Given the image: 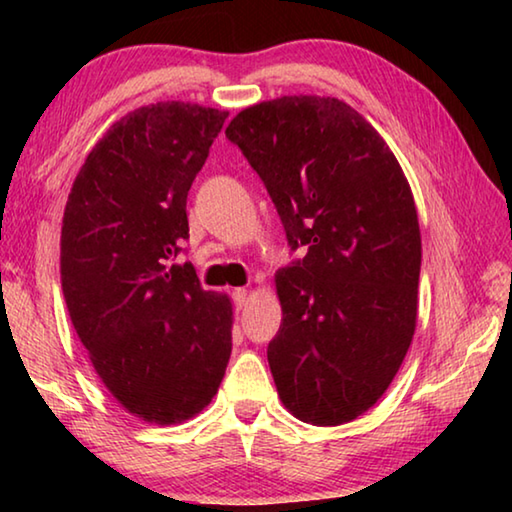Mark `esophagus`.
<instances>
[{"instance_id": "obj_1", "label": "esophagus", "mask_w": 512, "mask_h": 512, "mask_svg": "<svg viewBox=\"0 0 512 512\" xmlns=\"http://www.w3.org/2000/svg\"><path fill=\"white\" fill-rule=\"evenodd\" d=\"M246 298H248V291L246 289H235L232 291V302H235V307L241 309L246 305Z\"/></svg>"}]
</instances>
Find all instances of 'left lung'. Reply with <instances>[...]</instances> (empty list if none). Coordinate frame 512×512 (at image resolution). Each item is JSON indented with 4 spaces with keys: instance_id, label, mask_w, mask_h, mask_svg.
Listing matches in <instances>:
<instances>
[{
    "instance_id": "obj_1",
    "label": "left lung",
    "mask_w": 512,
    "mask_h": 512,
    "mask_svg": "<svg viewBox=\"0 0 512 512\" xmlns=\"http://www.w3.org/2000/svg\"><path fill=\"white\" fill-rule=\"evenodd\" d=\"M225 137L302 253L275 275L282 325L266 354L277 393L302 422H350L384 395L415 332L422 241L411 187L375 128L332 97L257 103Z\"/></svg>"
}]
</instances>
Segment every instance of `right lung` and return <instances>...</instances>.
Instances as JSON below:
<instances>
[{
	"instance_id": "obj_1",
	"label": "right lung",
	"mask_w": 512,
	"mask_h": 512,
	"mask_svg": "<svg viewBox=\"0 0 512 512\" xmlns=\"http://www.w3.org/2000/svg\"><path fill=\"white\" fill-rule=\"evenodd\" d=\"M228 112L153 103L121 117L69 192L60 280L76 334L112 397L158 424L203 411L232 352V307L192 262L187 194Z\"/></svg>"
}]
</instances>
